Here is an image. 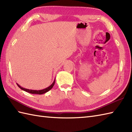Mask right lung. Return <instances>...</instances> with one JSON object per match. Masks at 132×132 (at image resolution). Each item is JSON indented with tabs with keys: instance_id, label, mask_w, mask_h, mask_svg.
<instances>
[{
	"instance_id": "right-lung-1",
	"label": "right lung",
	"mask_w": 132,
	"mask_h": 132,
	"mask_svg": "<svg viewBox=\"0 0 132 132\" xmlns=\"http://www.w3.org/2000/svg\"><path fill=\"white\" fill-rule=\"evenodd\" d=\"M54 83H55V80H54V82H53V83L51 85H50V86H49L48 87H47L45 89H41V90H33V89H26V88H23L22 87H21L20 86H19L18 83L17 84V85L19 87L23 89V90L26 91L27 92H29V93H30V94H39V95H41V94H45L46 93V92H48L49 90H50L54 86Z\"/></svg>"
}]
</instances>
